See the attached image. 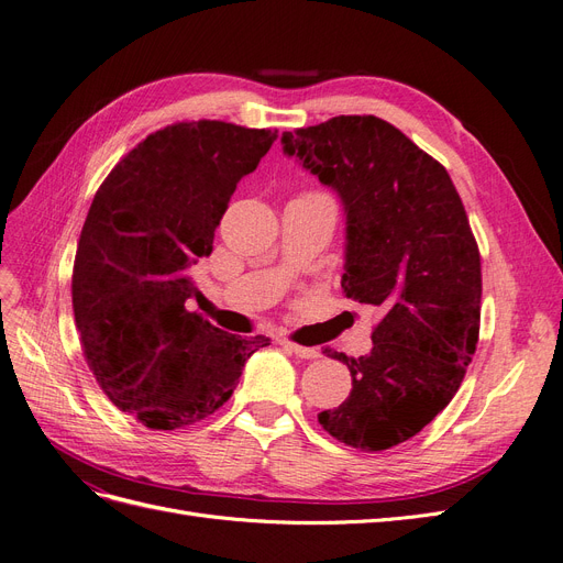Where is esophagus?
Instances as JSON below:
<instances>
[{"mask_svg": "<svg viewBox=\"0 0 563 563\" xmlns=\"http://www.w3.org/2000/svg\"><path fill=\"white\" fill-rule=\"evenodd\" d=\"M283 345L289 352H295V355L301 357V360H318L320 357V350L318 347H306V345H299V343H292V341H283Z\"/></svg>", "mask_w": 563, "mask_h": 563, "instance_id": "34e87169", "label": "esophagus"}]
</instances>
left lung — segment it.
Here are the masks:
<instances>
[{"label":"left lung","instance_id":"1","mask_svg":"<svg viewBox=\"0 0 563 563\" xmlns=\"http://www.w3.org/2000/svg\"><path fill=\"white\" fill-rule=\"evenodd\" d=\"M283 153L331 187L345 211L347 299L380 313L352 391L318 420L336 441L378 452L420 433L460 389L481 331L483 274L445 166L376 115L283 132Z\"/></svg>","mask_w":563,"mask_h":563}]
</instances>
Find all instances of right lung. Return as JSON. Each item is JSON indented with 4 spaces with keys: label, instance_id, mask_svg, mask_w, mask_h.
<instances>
[{
    "label": "right lung",
    "instance_id": "add662e5",
    "mask_svg": "<svg viewBox=\"0 0 563 563\" xmlns=\"http://www.w3.org/2000/svg\"><path fill=\"white\" fill-rule=\"evenodd\" d=\"M274 141L220 120L169 124L124 155L92 199L71 278L80 345L103 394L148 429L213 415L268 345L185 303L201 297L192 266L211 255L239 180Z\"/></svg>",
    "mask_w": 563,
    "mask_h": 563
}]
</instances>
